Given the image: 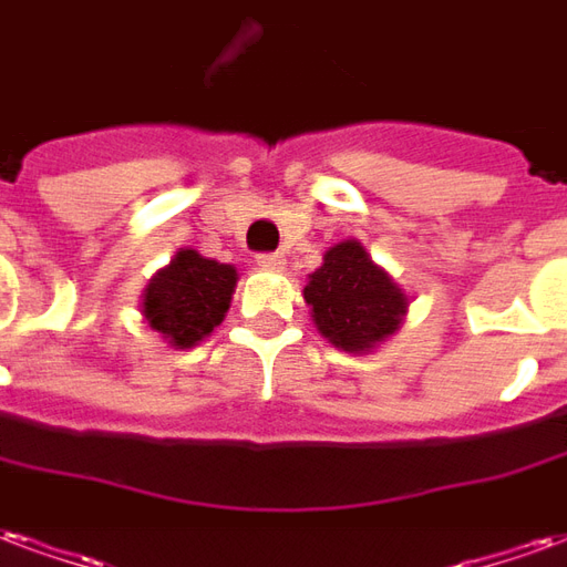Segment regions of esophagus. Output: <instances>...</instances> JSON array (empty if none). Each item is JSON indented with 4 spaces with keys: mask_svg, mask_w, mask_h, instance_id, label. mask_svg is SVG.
<instances>
[{
    "mask_svg": "<svg viewBox=\"0 0 567 567\" xmlns=\"http://www.w3.org/2000/svg\"><path fill=\"white\" fill-rule=\"evenodd\" d=\"M256 266L266 268V271H284L287 259H284L280 254H259V256H256Z\"/></svg>",
    "mask_w": 567,
    "mask_h": 567,
    "instance_id": "esophagus-1",
    "label": "esophagus"
}]
</instances>
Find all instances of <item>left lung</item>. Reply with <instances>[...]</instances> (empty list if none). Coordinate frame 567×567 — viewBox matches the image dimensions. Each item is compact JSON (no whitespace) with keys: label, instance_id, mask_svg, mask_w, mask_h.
Wrapping results in <instances>:
<instances>
[{"label":"left lung","instance_id":"1","mask_svg":"<svg viewBox=\"0 0 567 567\" xmlns=\"http://www.w3.org/2000/svg\"><path fill=\"white\" fill-rule=\"evenodd\" d=\"M305 301L320 334L347 353L374 350L408 313V296L353 238L326 250L323 266L308 278Z\"/></svg>","mask_w":567,"mask_h":567}]
</instances>
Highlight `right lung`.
Instances as JSON below:
<instances>
[{
	"label": "right lung",
	"mask_w": 567,
	"mask_h": 567,
	"mask_svg": "<svg viewBox=\"0 0 567 567\" xmlns=\"http://www.w3.org/2000/svg\"><path fill=\"white\" fill-rule=\"evenodd\" d=\"M235 284L238 271L233 266L205 259L196 250H177L144 289V320L177 350L196 347L223 323Z\"/></svg>",
	"instance_id": "obj_1"
}]
</instances>
